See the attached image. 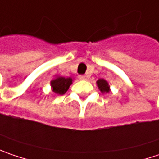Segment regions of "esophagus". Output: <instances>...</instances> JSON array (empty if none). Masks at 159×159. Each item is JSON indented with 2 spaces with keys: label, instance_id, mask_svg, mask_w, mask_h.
Instances as JSON below:
<instances>
[{
  "label": "esophagus",
  "instance_id": "obj_1",
  "mask_svg": "<svg viewBox=\"0 0 159 159\" xmlns=\"http://www.w3.org/2000/svg\"><path fill=\"white\" fill-rule=\"evenodd\" d=\"M79 79L81 80H87V76H85V75H80Z\"/></svg>",
  "mask_w": 159,
  "mask_h": 159
}]
</instances>
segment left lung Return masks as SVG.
<instances>
[{
    "label": "left lung",
    "instance_id": "8db88e82",
    "mask_svg": "<svg viewBox=\"0 0 159 159\" xmlns=\"http://www.w3.org/2000/svg\"><path fill=\"white\" fill-rule=\"evenodd\" d=\"M97 85H98L99 90H100L102 93H108V92L110 91L108 81H106V80H103V79H99V80L97 81Z\"/></svg>",
    "mask_w": 159,
    "mask_h": 159
}]
</instances>
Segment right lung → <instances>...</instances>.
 <instances>
[{
  "mask_svg": "<svg viewBox=\"0 0 159 159\" xmlns=\"http://www.w3.org/2000/svg\"><path fill=\"white\" fill-rule=\"evenodd\" d=\"M71 78H64V77H57L56 79L51 81V86L52 91L57 95H63L67 92L70 86L72 84Z\"/></svg>",
  "mask_w": 159,
  "mask_h": 159,
  "instance_id": "1",
  "label": "right lung"
}]
</instances>
